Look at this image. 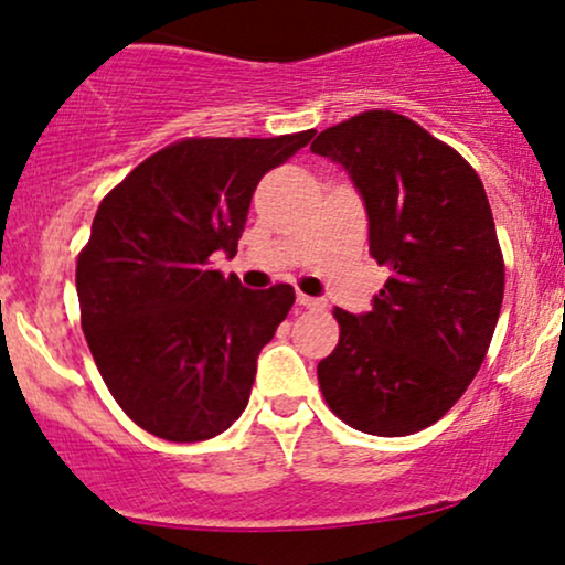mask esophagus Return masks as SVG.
Segmentation results:
<instances>
[{
  "label": "esophagus",
  "instance_id": "obj_1",
  "mask_svg": "<svg viewBox=\"0 0 565 565\" xmlns=\"http://www.w3.org/2000/svg\"><path fill=\"white\" fill-rule=\"evenodd\" d=\"M297 305H302V308H321V300H319V297H310V295H302V291H300V295H297Z\"/></svg>",
  "mask_w": 565,
  "mask_h": 565
}]
</instances>
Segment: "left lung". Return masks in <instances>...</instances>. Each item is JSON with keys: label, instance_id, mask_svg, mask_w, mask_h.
Instances as JSON below:
<instances>
[{"label": "left lung", "instance_id": "obj_1", "mask_svg": "<svg viewBox=\"0 0 565 565\" xmlns=\"http://www.w3.org/2000/svg\"><path fill=\"white\" fill-rule=\"evenodd\" d=\"M310 151L342 164L391 270L369 313L334 308L340 342L319 364L323 398L372 436H412L468 391L494 337L504 263L476 170L417 121L364 111Z\"/></svg>", "mask_w": 565, "mask_h": 565}]
</instances>
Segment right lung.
<instances>
[{"label":"right lung","instance_id":"1","mask_svg":"<svg viewBox=\"0 0 565 565\" xmlns=\"http://www.w3.org/2000/svg\"><path fill=\"white\" fill-rule=\"evenodd\" d=\"M313 135L172 142L97 206L76 260L82 329L103 382L142 430L196 444L242 417L257 355L295 289H246L212 257L236 255L263 174Z\"/></svg>","mask_w":565,"mask_h":565}]
</instances>
